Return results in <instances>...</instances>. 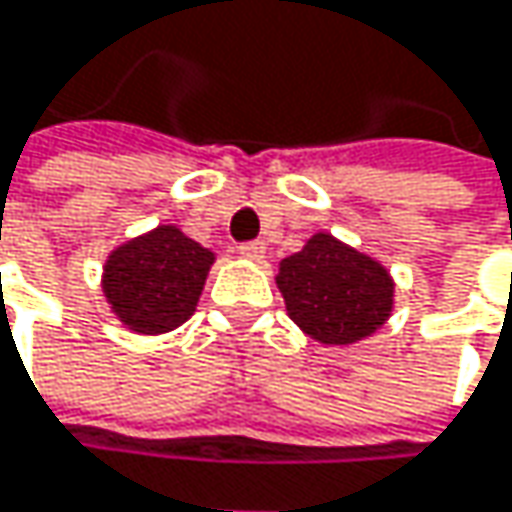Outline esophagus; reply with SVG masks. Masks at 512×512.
Instances as JSON below:
<instances>
[{"mask_svg": "<svg viewBox=\"0 0 512 512\" xmlns=\"http://www.w3.org/2000/svg\"><path fill=\"white\" fill-rule=\"evenodd\" d=\"M240 255L252 257V260H260V257H263V243H260V240H249V243H240Z\"/></svg>", "mask_w": 512, "mask_h": 512, "instance_id": "1", "label": "esophagus"}]
</instances>
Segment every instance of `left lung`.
Segmentation results:
<instances>
[{
	"instance_id": "8db88e82",
	"label": "left lung",
	"mask_w": 512,
	"mask_h": 512,
	"mask_svg": "<svg viewBox=\"0 0 512 512\" xmlns=\"http://www.w3.org/2000/svg\"><path fill=\"white\" fill-rule=\"evenodd\" d=\"M278 290L290 320L320 344H353L373 335L388 320L394 296L376 260L329 234L311 237L299 255L281 260Z\"/></svg>"
}]
</instances>
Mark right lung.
<instances>
[{
  "mask_svg": "<svg viewBox=\"0 0 512 512\" xmlns=\"http://www.w3.org/2000/svg\"><path fill=\"white\" fill-rule=\"evenodd\" d=\"M210 263L213 252L162 225L109 257L103 290L130 329L159 335L192 317Z\"/></svg>",
  "mask_w": 512,
  "mask_h": 512,
  "instance_id": "right-lung-1",
  "label": "right lung"
}]
</instances>
